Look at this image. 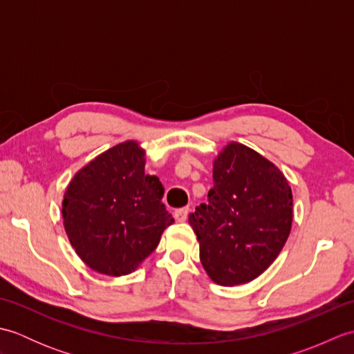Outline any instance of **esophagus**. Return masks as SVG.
<instances>
[{
    "mask_svg": "<svg viewBox=\"0 0 354 354\" xmlns=\"http://www.w3.org/2000/svg\"><path fill=\"white\" fill-rule=\"evenodd\" d=\"M189 207H184V208H179V209H176L175 212V219L178 221V222H184L187 217H189Z\"/></svg>",
    "mask_w": 354,
    "mask_h": 354,
    "instance_id": "obj_1",
    "label": "esophagus"
}]
</instances>
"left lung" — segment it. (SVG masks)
<instances>
[{"instance_id": "1", "label": "left lung", "mask_w": 354, "mask_h": 354, "mask_svg": "<svg viewBox=\"0 0 354 354\" xmlns=\"http://www.w3.org/2000/svg\"><path fill=\"white\" fill-rule=\"evenodd\" d=\"M199 257L221 286L243 284L272 265L292 228L288 179L265 156L230 142L213 164L208 202L189 216Z\"/></svg>"}]
</instances>
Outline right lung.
<instances>
[{
	"instance_id": "right-lung-1",
	"label": "right lung",
	"mask_w": 354,
	"mask_h": 354,
	"mask_svg": "<svg viewBox=\"0 0 354 354\" xmlns=\"http://www.w3.org/2000/svg\"><path fill=\"white\" fill-rule=\"evenodd\" d=\"M145 162L138 142H122L80 169L64 194L66 236L97 272H133L175 222L162 204V184L145 175Z\"/></svg>"
}]
</instances>
